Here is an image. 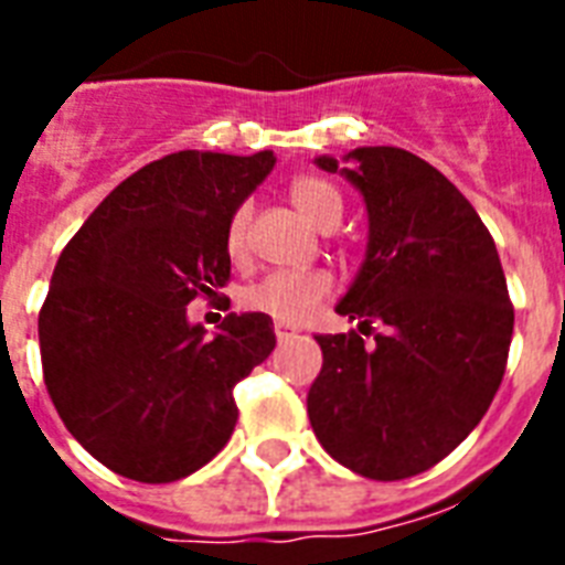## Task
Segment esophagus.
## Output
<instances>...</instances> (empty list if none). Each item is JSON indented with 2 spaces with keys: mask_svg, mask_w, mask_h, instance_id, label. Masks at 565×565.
Listing matches in <instances>:
<instances>
[{
  "mask_svg": "<svg viewBox=\"0 0 565 565\" xmlns=\"http://www.w3.org/2000/svg\"><path fill=\"white\" fill-rule=\"evenodd\" d=\"M296 334H299V328L296 326H284V322H278V326H275V337H278V343H287V340H292Z\"/></svg>",
  "mask_w": 565,
  "mask_h": 565,
  "instance_id": "esophagus-1",
  "label": "esophagus"
}]
</instances>
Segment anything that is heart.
<instances>
[{
  "mask_svg": "<svg viewBox=\"0 0 565 565\" xmlns=\"http://www.w3.org/2000/svg\"><path fill=\"white\" fill-rule=\"evenodd\" d=\"M290 199L305 216L319 228H334L343 216V195L326 179L317 175H299L290 184ZM246 234H248V207L239 204L228 216L225 225V252L231 260L246 257ZM334 292V275L328 269H278L264 275L260 281L248 284L239 292L243 308L252 313H266L284 326H301L308 322L322 301Z\"/></svg>",
  "mask_w": 565,
  "mask_h": 565,
  "instance_id": "b5f03b06",
  "label": "heart"
}]
</instances>
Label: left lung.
<instances>
[{
  "mask_svg": "<svg viewBox=\"0 0 565 565\" xmlns=\"http://www.w3.org/2000/svg\"><path fill=\"white\" fill-rule=\"evenodd\" d=\"M317 163L363 193L370 246L337 305L361 326L317 337L322 372L308 393L310 425L345 469L402 481L451 455L490 411L513 337L508 278L481 216L428 161L363 146L345 167ZM372 330L376 345L366 350Z\"/></svg>",
  "mask_w": 565,
  "mask_h": 565,
  "instance_id": "left-lung-1",
  "label": "left lung"
}]
</instances>
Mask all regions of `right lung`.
Wrapping results in <instances>:
<instances>
[{
    "label": "right lung",
    "instance_id": "right-lung-1",
    "mask_svg": "<svg viewBox=\"0 0 565 565\" xmlns=\"http://www.w3.org/2000/svg\"><path fill=\"white\" fill-rule=\"evenodd\" d=\"M273 167V152L167 154L122 181L57 257L38 319L43 381L110 472L179 481L234 434V384L273 354V319L231 313L204 337L188 305L220 299L228 216Z\"/></svg>",
    "mask_w": 565,
    "mask_h": 565
}]
</instances>
